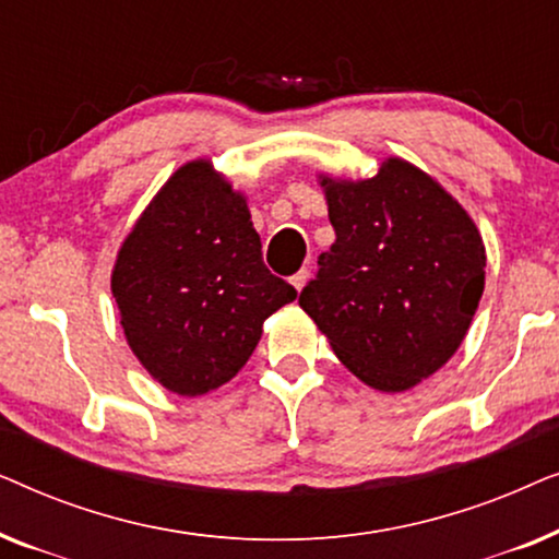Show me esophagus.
<instances>
[{
	"label": "esophagus",
	"instance_id": "34e87169",
	"mask_svg": "<svg viewBox=\"0 0 559 559\" xmlns=\"http://www.w3.org/2000/svg\"><path fill=\"white\" fill-rule=\"evenodd\" d=\"M308 277H310V272L308 270H300L289 282H293V287L297 289V293H300V289L305 287V282H308Z\"/></svg>",
	"mask_w": 559,
	"mask_h": 559
}]
</instances>
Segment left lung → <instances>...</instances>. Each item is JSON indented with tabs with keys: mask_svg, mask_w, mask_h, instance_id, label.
<instances>
[{
	"mask_svg": "<svg viewBox=\"0 0 559 559\" xmlns=\"http://www.w3.org/2000/svg\"><path fill=\"white\" fill-rule=\"evenodd\" d=\"M318 182L335 241L300 308L366 386L407 392L453 358L476 316L486 285L478 226L402 157H386L373 178Z\"/></svg>",
	"mask_w": 559,
	"mask_h": 559,
	"instance_id": "8db88e82",
	"label": "left lung"
}]
</instances>
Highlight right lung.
Segmentation results:
<instances>
[{
  "mask_svg": "<svg viewBox=\"0 0 559 559\" xmlns=\"http://www.w3.org/2000/svg\"><path fill=\"white\" fill-rule=\"evenodd\" d=\"M111 295L136 361L180 396L234 379L264 320L297 297L262 262L247 195L203 157L180 165L134 221Z\"/></svg>",
  "mask_w": 559,
  "mask_h": 559,
  "instance_id": "add662e5",
  "label": "right lung"
}]
</instances>
